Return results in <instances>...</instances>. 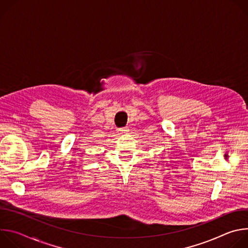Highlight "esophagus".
<instances>
[{
  "label": "esophagus",
  "mask_w": 248,
  "mask_h": 248,
  "mask_svg": "<svg viewBox=\"0 0 248 248\" xmlns=\"http://www.w3.org/2000/svg\"><path fill=\"white\" fill-rule=\"evenodd\" d=\"M128 131V129L126 128V127H124V128H120L119 130H118V132L120 133V134H123V133H126Z\"/></svg>",
  "instance_id": "esophagus-1"
}]
</instances>
